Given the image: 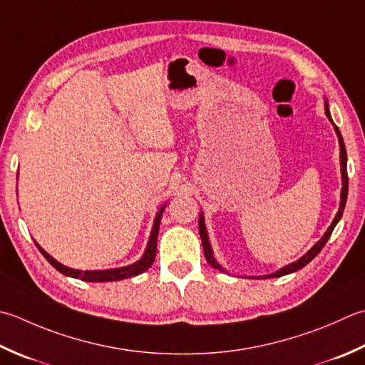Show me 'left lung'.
Returning a JSON list of instances; mask_svg holds the SVG:
<instances>
[{
  "mask_svg": "<svg viewBox=\"0 0 365 365\" xmlns=\"http://www.w3.org/2000/svg\"><path fill=\"white\" fill-rule=\"evenodd\" d=\"M324 112H326L327 118H329V120L332 121V118H331V113H329V107H327V101L324 103ZM332 123H334V121H332ZM334 128H335V133H337V135H339V144H340V164H341V182H344V187H341V201H340V209H339V212H337V215H335V218H334V221H332V225L329 226V230L326 231V234L323 235V237H321V240H319V242H317V245L313 247V248L310 250V252H307V253L302 256L301 259L296 261V262H292V264H289V266L283 267V269H280V270H277L275 274L264 275L262 278L283 277V275L291 274V272H296V270L305 267L307 264H309V262H310L313 258H315V256L321 252V250H323V247L326 245V242L329 240V237H331V234H332V231H334L335 225L339 223V220L341 218V215H344V209H345L346 196H348L346 148H345V144H344V139H341V134H340V131H339V128L335 126V123H334ZM199 235H201V239H202V248H204V255H205V259H207V262H209L212 267L223 270V269H221L220 264L215 261V258H213V255H212V248H210V244H209V237H207V231H205V226H204V217H202V215H199ZM223 272H225V270H223Z\"/></svg>",
  "mask_w": 365,
  "mask_h": 365,
  "instance_id": "1",
  "label": "left lung"
}]
</instances>
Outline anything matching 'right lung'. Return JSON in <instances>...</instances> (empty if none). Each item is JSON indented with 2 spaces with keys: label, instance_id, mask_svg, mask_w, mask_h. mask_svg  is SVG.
<instances>
[{
  "label": "right lung",
  "instance_id": "right-lung-1",
  "mask_svg": "<svg viewBox=\"0 0 365 365\" xmlns=\"http://www.w3.org/2000/svg\"><path fill=\"white\" fill-rule=\"evenodd\" d=\"M163 209L158 212V215L155 218V225H153V230L152 234H150V240H148V245L147 250L142 258L131 264V266H126V267H118V269H109V270H76V269H69L66 266H63L58 261H55L52 256L48 253H46L44 250H42L38 244L36 247L39 248V252L44 255V258L52 264V266L61 272L63 275H68V277H73V278H81L83 282H117V280H123V278H130V277H135L142 272H145V270L152 266L153 261H155V256H156V239H158V230H160V221H161V215H163Z\"/></svg>",
  "mask_w": 365,
  "mask_h": 365
}]
</instances>
